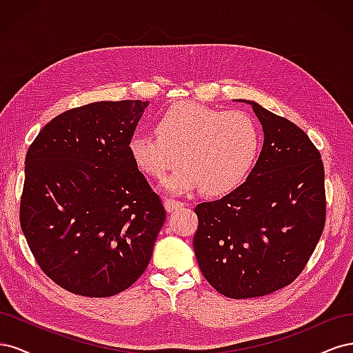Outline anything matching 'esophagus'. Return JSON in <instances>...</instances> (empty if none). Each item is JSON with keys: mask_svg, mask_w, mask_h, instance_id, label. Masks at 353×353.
Returning <instances> with one entry per match:
<instances>
[{"mask_svg": "<svg viewBox=\"0 0 353 353\" xmlns=\"http://www.w3.org/2000/svg\"><path fill=\"white\" fill-rule=\"evenodd\" d=\"M183 206H184V203L179 201V200H174V199H166V200H165V209H166L168 212L178 210V209H181Z\"/></svg>", "mask_w": 353, "mask_h": 353, "instance_id": "1", "label": "esophagus"}]
</instances>
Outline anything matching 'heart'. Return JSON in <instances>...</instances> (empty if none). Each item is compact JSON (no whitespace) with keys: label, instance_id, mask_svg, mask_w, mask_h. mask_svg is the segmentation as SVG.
<instances>
[{"label":"heart","instance_id":"heart-1","mask_svg":"<svg viewBox=\"0 0 353 353\" xmlns=\"http://www.w3.org/2000/svg\"><path fill=\"white\" fill-rule=\"evenodd\" d=\"M128 148L134 163L156 179L165 178L181 157L184 166L165 183L172 193L201 187L208 196H223L249 176L259 154L261 132L243 112L187 103L160 114L156 132L132 135Z\"/></svg>","mask_w":353,"mask_h":353}]
</instances>
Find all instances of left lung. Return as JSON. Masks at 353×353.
<instances>
[{"mask_svg": "<svg viewBox=\"0 0 353 353\" xmlns=\"http://www.w3.org/2000/svg\"><path fill=\"white\" fill-rule=\"evenodd\" d=\"M263 130V147L239 188L194 209L196 259L208 283L231 299L274 293L292 284L325 225L324 165L293 122L248 101Z\"/></svg>", "mask_w": 353, "mask_h": 353, "instance_id": "left-lung-1", "label": "left lung"}]
</instances>
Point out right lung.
I'll return each instance as SVG.
<instances>
[{"label":"right lung","mask_w":353,"mask_h":353,"mask_svg":"<svg viewBox=\"0 0 353 353\" xmlns=\"http://www.w3.org/2000/svg\"><path fill=\"white\" fill-rule=\"evenodd\" d=\"M147 105L70 109L29 147L20 225L41 270L70 293H121L152 259L166 212L128 148Z\"/></svg>","instance_id":"right-lung-1"}]
</instances>
